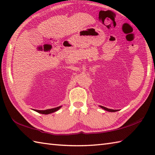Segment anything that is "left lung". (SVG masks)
I'll use <instances>...</instances> for the list:
<instances>
[{
  "label": "left lung",
  "instance_id": "1",
  "mask_svg": "<svg viewBox=\"0 0 155 155\" xmlns=\"http://www.w3.org/2000/svg\"><path fill=\"white\" fill-rule=\"evenodd\" d=\"M100 107H101L102 108H103L104 110H107V111H108V112H117L118 110H113V109H109V108H106V107H103V106H100Z\"/></svg>",
  "mask_w": 155,
  "mask_h": 155
}]
</instances>
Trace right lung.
<instances>
[{"label": "right lung", "instance_id": "right-lung-1", "mask_svg": "<svg viewBox=\"0 0 155 155\" xmlns=\"http://www.w3.org/2000/svg\"><path fill=\"white\" fill-rule=\"evenodd\" d=\"M61 108V106L60 107H56V108H51V109H47V110H35L36 112H37L38 113H41V114H50V113H54V112L57 111L58 109H60Z\"/></svg>", "mask_w": 155, "mask_h": 155}]
</instances>
